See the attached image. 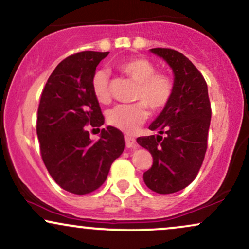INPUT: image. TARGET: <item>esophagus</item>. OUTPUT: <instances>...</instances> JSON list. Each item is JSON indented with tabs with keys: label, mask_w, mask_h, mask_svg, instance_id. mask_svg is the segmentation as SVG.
<instances>
[{
	"label": "esophagus",
	"mask_w": 249,
	"mask_h": 249,
	"mask_svg": "<svg viewBox=\"0 0 249 249\" xmlns=\"http://www.w3.org/2000/svg\"><path fill=\"white\" fill-rule=\"evenodd\" d=\"M125 142H126V147H133L136 144V139L131 136H125Z\"/></svg>",
	"instance_id": "esophagus-1"
}]
</instances>
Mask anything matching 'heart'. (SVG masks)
Masks as SVG:
<instances>
[{
  "label": "heart",
  "mask_w": 249,
  "mask_h": 249,
  "mask_svg": "<svg viewBox=\"0 0 249 249\" xmlns=\"http://www.w3.org/2000/svg\"><path fill=\"white\" fill-rule=\"evenodd\" d=\"M118 70L128 79L137 83L132 104H121L107 112V123L111 126L126 133H133L147 119L150 110H164L172 99L173 78L166 72L157 71L156 65L146 58L132 57L118 64ZM91 88L96 99L102 104L111 101L110 79L105 70H98L91 79Z\"/></svg>",
  "instance_id": "b5f03b06"
}]
</instances>
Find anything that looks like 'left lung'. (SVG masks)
Wrapping results in <instances>:
<instances>
[{
    "mask_svg": "<svg viewBox=\"0 0 249 249\" xmlns=\"http://www.w3.org/2000/svg\"><path fill=\"white\" fill-rule=\"evenodd\" d=\"M174 72L172 99L148 126L158 136L138 137L137 142L152 154L144 181L153 192L171 194L196 179L207 150L211 103L201 72L186 56L168 48H154ZM164 134V136L161 134Z\"/></svg>",
    "mask_w": 249,
    "mask_h": 249,
    "instance_id": "1",
    "label": "left lung"
}]
</instances>
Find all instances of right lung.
Returning <instances> with one entry per match:
<instances>
[{
  "label": "right lung",
  "mask_w": 249,
  "mask_h": 249,
  "mask_svg": "<svg viewBox=\"0 0 249 249\" xmlns=\"http://www.w3.org/2000/svg\"><path fill=\"white\" fill-rule=\"evenodd\" d=\"M107 55V51H82L63 59L48 78L37 111L36 131L45 167L63 190L79 196L104 184L125 148L118 128H102L95 142L88 131L104 124L91 79Z\"/></svg>",
  "instance_id": "right-lung-1"
}]
</instances>
